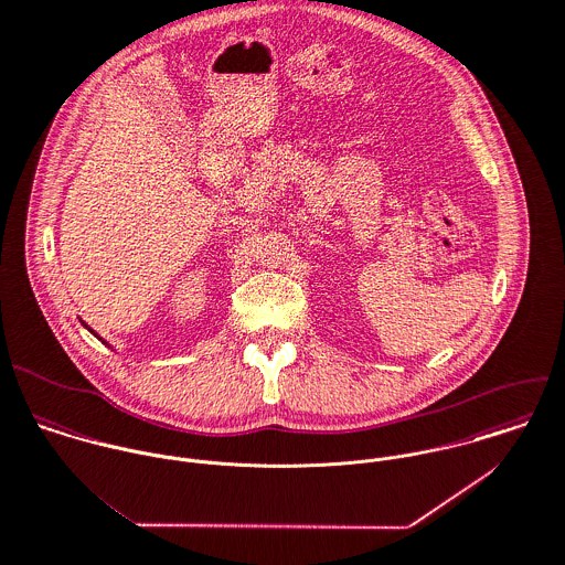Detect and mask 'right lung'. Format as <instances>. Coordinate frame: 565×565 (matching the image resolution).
I'll use <instances>...</instances> for the list:
<instances>
[{"instance_id": "obj_1", "label": "right lung", "mask_w": 565, "mask_h": 565, "mask_svg": "<svg viewBox=\"0 0 565 565\" xmlns=\"http://www.w3.org/2000/svg\"><path fill=\"white\" fill-rule=\"evenodd\" d=\"M81 324H83V327H85V329H87V331H89V333H92V335H94V338H98V340H100V342H103V344H105V347H109V349H114V347H111V344H109V342H105V340H103V338H100V335H98V333H96V331H94V329H92V327H87V324H85V322H83V320H81Z\"/></svg>"}]
</instances>
